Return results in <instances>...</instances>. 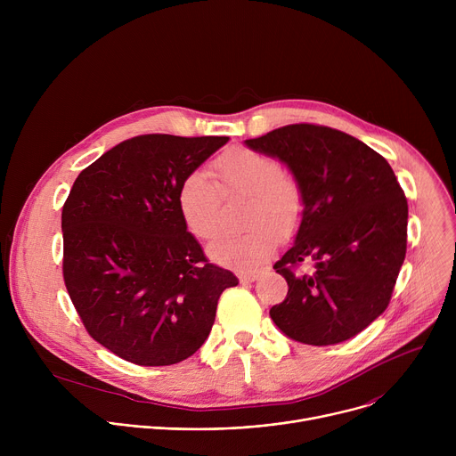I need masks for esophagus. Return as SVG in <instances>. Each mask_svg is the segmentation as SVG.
I'll use <instances>...</instances> for the list:
<instances>
[{"instance_id":"esophagus-1","label":"esophagus","mask_w":456,"mask_h":456,"mask_svg":"<svg viewBox=\"0 0 456 456\" xmlns=\"http://www.w3.org/2000/svg\"><path fill=\"white\" fill-rule=\"evenodd\" d=\"M240 281L241 283H252V281H256L257 278H259V271H250V273H241L240 276Z\"/></svg>"}]
</instances>
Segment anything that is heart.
Here are the masks:
<instances>
[{"label": "heart", "instance_id": "heart-1", "mask_svg": "<svg viewBox=\"0 0 456 456\" xmlns=\"http://www.w3.org/2000/svg\"><path fill=\"white\" fill-rule=\"evenodd\" d=\"M224 192L247 194L245 220L250 227L240 234H222L209 245L216 264L247 271L254 269L274 250L278 234L290 236L305 215L301 183L283 171L281 162L262 151L231 148L213 164ZM178 211L187 229L200 240L218 232L222 194L204 173H189L178 185Z\"/></svg>", "mask_w": 456, "mask_h": 456}]
</instances>
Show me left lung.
Here are the masks:
<instances>
[{"mask_svg":"<svg viewBox=\"0 0 456 456\" xmlns=\"http://www.w3.org/2000/svg\"><path fill=\"white\" fill-rule=\"evenodd\" d=\"M245 146L281 160L305 192L294 245L274 264L289 285L271 308L276 327L314 346L357 336L386 310L406 256L408 200L392 166L329 126L290 124ZM303 261L308 275L295 271Z\"/></svg>","mask_w":456,"mask_h":456,"instance_id":"left-lung-1","label":"left lung"}]
</instances>
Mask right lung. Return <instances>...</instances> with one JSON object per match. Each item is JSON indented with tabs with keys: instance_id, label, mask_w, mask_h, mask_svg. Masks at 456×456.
Wrapping results in <instances>:
<instances>
[{
	"instance_id": "right-lung-1",
	"label": "right lung",
	"mask_w": 456,
	"mask_h": 456,
	"mask_svg": "<svg viewBox=\"0 0 456 456\" xmlns=\"http://www.w3.org/2000/svg\"><path fill=\"white\" fill-rule=\"evenodd\" d=\"M229 137L139 135L76 178L62 206V278L86 332L139 366H169L208 339L238 278L182 220L180 182Z\"/></svg>"
}]
</instances>
